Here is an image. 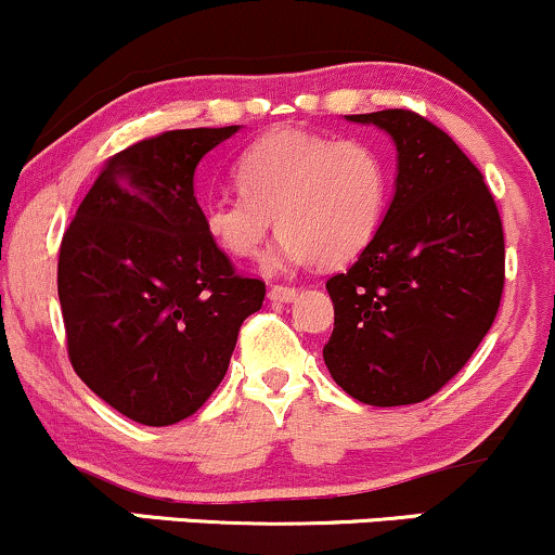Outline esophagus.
Returning <instances> with one entry per match:
<instances>
[{"label": "esophagus", "mask_w": 555, "mask_h": 555, "mask_svg": "<svg viewBox=\"0 0 555 555\" xmlns=\"http://www.w3.org/2000/svg\"><path fill=\"white\" fill-rule=\"evenodd\" d=\"M297 289L295 286H286V284H273L269 289V297L273 302H289V299H295Z\"/></svg>", "instance_id": "34e87169"}]
</instances>
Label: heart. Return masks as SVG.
<instances>
[{
    "label": "heart",
    "instance_id": "1",
    "mask_svg": "<svg viewBox=\"0 0 555 555\" xmlns=\"http://www.w3.org/2000/svg\"><path fill=\"white\" fill-rule=\"evenodd\" d=\"M240 193L214 197L203 229L232 258H256L273 229L282 234L269 269L344 266L365 253L391 201V158L378 143L279 127L234 164Z\"/></svg>",
    "mask_w": 555,
    "mask_h": 555
}]
</instances>
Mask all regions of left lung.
Instances as JSON below:
<instances>
[{
    "instance_id": "1",
    "label": "left lung",
    "mask_w": 555,
    "mask_h": 555,
    "mask_svg": "<svg viewBox=\"0 0 555 555\" xmlns=\"http://www.w3.org/2000/svg\"><path fill=\"white\" fill-rule=\"evenodd\" d=\"M393 138L397 195L349 271L326 282L331 378L375 406L417 404L454 378L493 326L506 282L499 206L480 169L410 109L352 114Z\"/></svg>"
}]
</instances>
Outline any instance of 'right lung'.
Masks as SVG:
<instances>
[{
  "mask_svg": "<svg viewBox=\"0 0 555 555\" xmlns=\"http://www.w3.org/2000/svg\"><path fill=\"white\" fill-rule=\"evenodd\" d=\"M237 132L169 130L109 156L65 229L56 263L67 358L140 425H175L224 378L266 284L234 269L203 229L197 162Z\"/></svg>",
  "mask_w": 555,
  "mask_h": 555,
  "instance_id": "add662e5",
  "label": "right lung"
}]
</instances>
